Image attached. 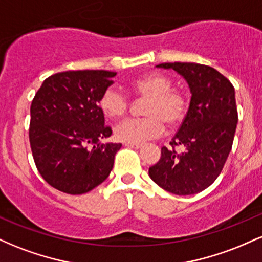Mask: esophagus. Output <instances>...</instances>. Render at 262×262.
<instances>
[{"mask_svg": "<svg viewBox=\"0 0 262 262\" xmlns=\"http://www.w3.org/2000/svg\"><path fill=\"white\" fill-rule=\"evenodd\" d=\"M124 145H125V146H128V148H132V149H140L141 146H143V144H132V143H125Z\"/></svg>", "mask_w": 262, "mask_h": 262, "instance_id": "esophagus-1", "label": "esophagus"}]
</instances>
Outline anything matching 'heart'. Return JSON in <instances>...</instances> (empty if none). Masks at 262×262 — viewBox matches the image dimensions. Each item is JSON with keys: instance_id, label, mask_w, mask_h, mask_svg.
Returning <instances> with one entry per match:
<instances>
[{"instance_id": "obj_1", "label": "heart", "mask_w": 262, "mask_h": 262, "mask_svg": "<svg viewBox=\"0 0 262 262\" xmlns=\"http://www.w3.org/2000/svg\"><path fill=\"white\" fill-rule=\"evenodd\" d=\"M172 82L161 74H148L129 86L134 93L148 100L143 118L125 119L116 125L114 135L123 143L141 144L159 137L165 130V122L173 127L180 124L188 110V100L179 90L171 89ZM101 111L108 118H119L127 113L129 100L118 87H108L100 98Z\"/></svg>"}]
</instances>
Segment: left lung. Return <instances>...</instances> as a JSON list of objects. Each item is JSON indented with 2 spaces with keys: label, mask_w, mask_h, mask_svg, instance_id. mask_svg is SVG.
I'll use <instances>...</instances> for the list:
<instances>
[{
  "label": "left lung",
  "mask_w": 262,
  "mask_h": 262,
  "mask_svg": "<svg viewBox=\"0 0 262 262\" xmlns=\"http://www.w3.org/2000/svg\"><path fill=\"white\" fill-rule=\"evenodd\" d=\"M191 91L189 107L171 148H161V158L149 167V176L165 191L188 196L203 191L217 180L229 155L237 124L235 91L215 69L194 62H165ZM185 150L176 153L174 146Z\"/></svg>",
  "instance_id": "8db88e82"
}]
</instances>
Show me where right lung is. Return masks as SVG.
Here are the masks:
<instances>
[{"mask_svg": "<svg viewBox=\"0 0 262 262\" xmlns=\"http://www.w3.org/2000/svg\"><path fill=\"white\" fill-rule=\"evenodd\" d=\"M116 73L79 70L54 74L41 83L31 106L29 141L41 177L59 191L82 194L110 176L122 144L102 143L100 98Z\"/></svg>", "mask_w": 262, "mask_h": 262, "instance_id": "right-lung-1", "label": "right lung"}]
</instances>
